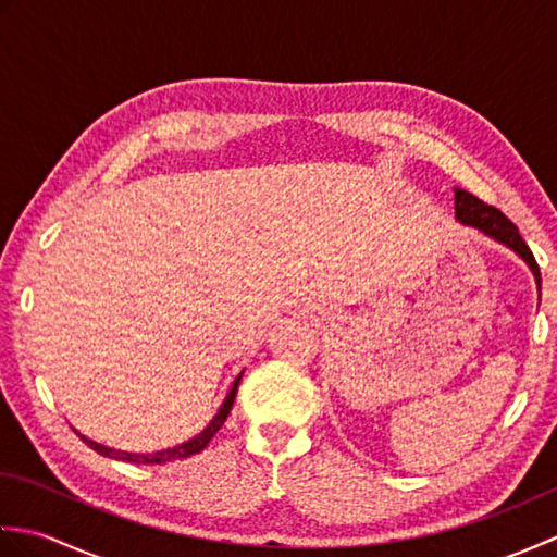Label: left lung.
Instances as JSON below:
<instances>
[{"label": "left lung", "mask_w": 557, "mask_h": 557, "mask_svg": "<svg viewBox=\"0 0 557 557\" xmlns=\"http://www.w3.org/2000/svg\"><path fill=\"white\" fill-rule=\"evenodd\" d=\"M455 210H457L459 222L471 224V227L486 232L488 236H493V239H498L500 244L510 246L512 251L522 256L527 260V265L531 268V272H534L536 285H539V292H541V270H539L536 258H534V253H531V248L527 246V242L522 239V234L517 232L515 222L510 218L503 215L498 208L483 203L481 198H476L474 194H469V191H455Z\"/></svg>", "instance_id": "8db88e82"}]
</instances>
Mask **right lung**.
I'll list each match as a JSON object with an SVG mask.
<instances>
[{"label": "right lung", "instance_id": "1", "mask_svg": "<svg viewBox=\"0 0 557 557\" xmlns=\"http://www.w3.org/2000/svg\"><path fill=\"white\" fill-rule=\"evenodd\" d=\"M239 381H242V375L234 381L227 399L222 401L218 417L208 423V429H206L203 433H198L196 437H191V441H188V443H182V445L170 447V449H162V453H152V455H134V453H122V449L104 447V445H100V443H92V441H88L86 435H81V441L86 443L90 449H96L98 455H104V457H110V459L132 461V465H164V461H172V459L191 457V455L200 453V449H203V447L212 441V435H215V433L222 429L224 421H227L230 411H232V405H234V397H236V387H239Z\"/></svg>", "mask_w": 557, "mask_h": 557}]
</instances>
